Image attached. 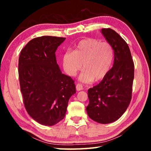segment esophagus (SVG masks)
<instances>
[{"label":"esophagus","instance_id":"1","mask_svg":"<svg viewBox=\"0 0 151 151\" xmlns=\"http://www.w3.org/2000/svg\"><path fill=\"white\" fill-rule=\"evenodd\" d=\"M76 89L77 91H81L83 89V86L81 84H77L76 86Z\"/></svg>","mask_w":151,"mask_h":151}]
</instances>
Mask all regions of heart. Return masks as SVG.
I'll return each mask as SVG.
<instances>
[{
  "instance_id": "obj_1",
  "label": "heart",
  "mask_w": 151,
  "mask_h": 151,
  "mask_svg": "<svg viewBox=\"0 0 151 151\" xmlns=\"http://www.w3.org/2000/svg\"><path fill=\"white\" fill-rule=\"evenodd\" d=\"M114 60V51L107 42L94 38L82 40L76 45L74 52L63 54V66L69 76L76 75L82 67L85 70L80 80L84 82L103 80L110 73Z\"/></svg>"
}]
</instances>
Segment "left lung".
<instances>
[{
	"label": "left lung",
	"mask_w": 151,
	"mask_h": 151,
	"mask_svg": "<svg viewBox=\"0 0 151 151\" xmlns=\"http://www.w3.org/2000/svg\"><path fill=\"white\" fill-rule=\"evenodd\" d=\"M101 32L114 51V62L110 73L88 91L86 111L91 119L101 124L113 123L127 110L132 98L134 65L130 49L123 38L110 28Z\"/></svg>",
	"instance_id": "8db88e82"
}]
</instances>
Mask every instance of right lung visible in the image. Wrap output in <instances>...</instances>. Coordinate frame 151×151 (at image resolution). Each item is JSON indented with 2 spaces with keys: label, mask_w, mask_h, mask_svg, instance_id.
Here are the masks:
<instances>
[{
  "label": "right lung",
  "mask_w": 151,
  "mask_h": 151,
  "mask_svg": "<svg viewBox=\"0 0 151 151\" xmlns=\"http://www.w3.org/2000/svg\"><path fill=\"white\" fill-rule=\"evenodd\" d=\"M65 38H34L21 51L19 78L24 107L30 116L45 126H53L65 116L74 81L61 71L55 52Z\"/></svg>",
  "instance_id": "1"
}]
</instances>
